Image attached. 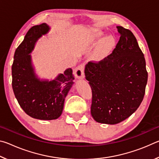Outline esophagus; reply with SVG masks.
<instances>
[{"mask_svg":"<svg viewBox=\"0 0 159 159\" xmlns=\"http://www.w3.org/2000/svg\"><path fill=\"white\" fill-rule=\"evenodd\" d=\"M84 64H81L77 66L76 71H75V74H76V78H78V79H83L84 78Z\"/></svg>","mask_w":159,"mask_h":159,"instance_id":"esophagus-1","label":"esophagus"}]
</instances>
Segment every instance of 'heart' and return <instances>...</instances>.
Segmentation results:
<instances>
[{
    "instance_id": "1",
    "label": "heart",
    "mask_w": 159,
    "mask_h": 159,
    "mask_svg": "<svg viewBox=\"0 0 159 159\" xmlns=\"http://www.w3.org/2000/svg\"><path fill=\"white\" fill-rule=\"evenodd\" d=\"M104 37V34L102 31H97L95 34V38L96 41H100ZM115 45V39L111 36H107L102 40L98 51L96 52L95 57L98 60H102L107 57L111 52Z\"/></svg>"
}]
</instances>
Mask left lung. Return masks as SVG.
Returning a JSON list of instances; mask_svg holds the SVG:
<instances>
[{"mask_svg": "<svg viewBox=\"0 0 159 159\" xmlns=\"http://www.w3.org/2000/svg\"><path fill=\"white\" fill-rule=\"evenodd\" d=\"M116 28L120 36L112 53L99 61H89L85 68L93 94L91 115L97 122L110 125L125 120L138 109L148 79L136 38L123 26Z\"/></svg>", "mask_w": 159, "mask_h": 159, "instance_id": "obj_1", "label": "left lung"}]
</instances>
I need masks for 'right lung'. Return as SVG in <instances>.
<instances>
[{"mask_svg": "<svg viewBox=\"0 0 159 159\" xmlns=\"http://www.w3.org/2000/svg\"><path fill=\"white\" fill-rule=\"evenodd\" d=\"M49 30L46 23L32 26L16 49L12 66V89L19 104L29 116L40 120H54L60 116L64 99L74 80L71 68L50 81L40 80L35 74L29 54L39 38Z\"/></svg>", "mask_w": 159, "mask_h": 159, "instance_id": "obj_1", "label": "right lung"}]
</instances>
